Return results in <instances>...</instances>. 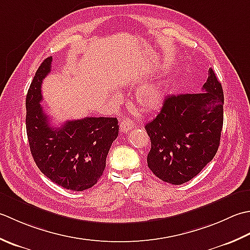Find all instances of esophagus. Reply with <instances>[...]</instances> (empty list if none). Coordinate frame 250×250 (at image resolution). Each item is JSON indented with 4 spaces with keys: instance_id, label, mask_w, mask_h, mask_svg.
<instances>
[{
    "instance_id": "1",
    "label": "esophagus",
    "mask_w": 250,
    "mask_h": 250,
    "mask_svg": "<svg viewBox=\"0 0 250 250\" xmlns=\"http://www.w3.org/2000/svg\"><path fill=\"white\" fill-rule=\"evenodd\" d=\"M134 126H135L134 121L126 119V120L122 121L120 123V130H121V132H127V131H129Z\"/></svg>"
}]
</instances>
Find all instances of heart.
I'll list each match as a JSON object with an SVG mask.
<instances>
[{"label": "heart", "instance_id": "heart-1", "mask_svg": "<svg viewBox=\"0 0 250 250\" xmlns=\"http://www.w3.org/2000/svg\"><path fill=\"white\" fill-rule=\"evenodd\" d=\"M166 96L165 84L159 82L150 83L139 89L136 96V101L142 110L154 111L164 104Z\"/></svg>", "mask_w": 250, "mask_h": 250}]
</instances>
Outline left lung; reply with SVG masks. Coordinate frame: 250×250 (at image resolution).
<instances>
[{"mask_svg":"<svg viewBox=\"0 0 250 250\" xmlns=\"http://www.w3.org/2000/svg\"><path fill=\"white\" fill-rule=\"evenodd\" d=\"M223 90L210 68L202 93L166 97L146 124L151 139L147 166L162 181L182 185L216 155L223 125Z\"/></svg>","mask_w":250,"mask_h":250,"instance_id":"left-lung-1","label":"left lung"}]
</instances>
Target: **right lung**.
I'll list each match as a JSON object with an SVG mask.
<instances>
[{"instance_id":"right-lung-1","label":"right lung","mask_w":250,"mask_h":250,"mask_svg":"<svg viewBox=\"0 0 250 250\" xmlns=\"http://www.w3.org/2000/svg\"><path fill=\"white\" fill-rule=\"evenodd\" d=\"M53 58L39 67L25 98V127L35 164L48 179L71 191H84L103 176L112 142L119 136L115 118H84L56 128L44 113L41 86Z\"/></svg>"}]
</instances>
